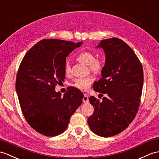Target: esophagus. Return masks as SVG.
Wrapping results in <instances>:
<instances>
[{"label": "esophagus", "mask_w": 159, "mask_h": 159, "mask_svg": "<svg viewBox=\"0 0 159 159\" xmlns=\"http://www.w3.org/2000/svg\"><path fill=\"white\" fill-rule=\"evenodd\" d=\"M83 101L84 103H88L89 102V95L85 93L84 95V97L83 98Z\"/></svg>", "instance_id": "1"}]
</instances>
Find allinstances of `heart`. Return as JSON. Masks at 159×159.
Returning a JSON list of instances; mask_svg holds the SVG:
<instances>
[{
  "mask_svg": "<svg viewBox=\"0 0 159 159\" xmlns=\"http://www.w3.org/2000/svg\"><path fill=\"white\" fill-rule=\"evenodd\" d=\"M76 60L79 62L89 66L90 70L95 74L100 73L104 66V60L100 57H95V55L89 51H84L80 53L76 57ZM64 72L66 75L71 73V68L70 64L66 61L64 65ZM94 81V77L90 76L85 78L76 79L72 84V86L80 90H87Z\"/></svg>",
  "mask_w": 159,
  "mask_h": 159,
  "instance_id": "obj_1",
  "label": "heart"
}]
</instances>
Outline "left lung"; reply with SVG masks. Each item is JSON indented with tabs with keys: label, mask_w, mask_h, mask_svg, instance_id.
Here are the masks:
<instances>
[{
	"label": "left lung",
	"mask_w": 159,
	"mask_h": 159,
	"mask_svg": "<svg viewBox=\"0 0 159 159\" xmlns=\"http://www.w3.org/2000/svg\"><path fill=\"white\" fill-rule=\"evenodd\" d=\"M98 47L104 50L106 62L102 78L94 83L93 89L108 96L103 98L102 102L94 96L89 98L94 112L87 121L94 134L108 138L125 130L135 117L142 93L143 72L138 56L123 40H102Z\"/></svg>",
	"instance_id": "1"
}]
</instances>
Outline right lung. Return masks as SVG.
<instances>
[{
  "mask_svg": "<svg viewBox=\"0 0 159 159\" xmlns=\"http://www.w3.org/2000/svg\"><path fill=\"white\" fill-rule=\"evenodd\" d=\"M83 42L44 39L25 53L17 73L16 88L25 120L45 136H56L68 127L82 104L83 94L71 87L61 97L55 87L65 79L66 57Z\"/></svg>",
  "mask_w": 159,
  "mask_h": 159,
  "instance_id": "obj_1",
  "label": "right lung"
}]
</instances>
